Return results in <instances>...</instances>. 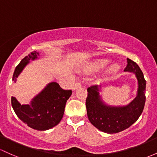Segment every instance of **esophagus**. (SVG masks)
Listing matches in <instances>:
<instances>
[{
  "label": "esophagus",
  "instance_id": "34e87169",
  "mask_svg": "<svg viewBox=\"0 0 157 157\" xmlns=\"http://www.w3.org/2000/svg\"><path fill=\"white\" fill-rule=\"evenodd\" d=\"M80 87H81V82H77L75 84V85L73 86V89H74V90H75V89H78V88H80Z\"/></svg>",
  "mask_w": 157,
  "mask_h": 157
}]
</instances>
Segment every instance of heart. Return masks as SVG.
<instances>
[{"label":"heart","mask_w":157,"mask_h":157,"mask_svg":"<svg viewBox=\"0 0 157 157\" xmlns=\"http://www.w3.org/2000/svg\"><path fill=\"white\" fill-rule=\"evenodd\" d=\"M108 61L106 59H98L97 61L94 62L92 65H91L89 69L90 70H98L100 68H102L107 64ZM118 69H119V67L117 65H113L109 68V71L111 73H115V72L118 71Z\"/></svg>","instance_id":"1"}]
</instances>
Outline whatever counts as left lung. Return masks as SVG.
Instances as JSON below:
<instances>
[{"instance_id": "8db88e82", "label": "left lung", "mask_w": 157, "mask_h": 157, "mask_svg": "<svg viewBox=\"0 0 157 157\" xmlns=\"http://www.w3.org/2000/svg\"><path fill=\"white\" fill-rule=\"evenodd\" d=\"M124 71L135 74L139 84L137 96L127 106H113L104 104L99 93L101 86H92L87 89L86 106L89 121L106 133H116L126 130L136 121L144 109L146 81L142 71L135 62L128 58Z\"/></svg>"}]
</instances>
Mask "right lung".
I'll list each match as a JSON object with an SVG mask.
<instances>
[{
  "label": "right lung",
  "mask_w": 157,
  "mask_h": 157,
  "mask_svg": "<svg viewBox=\"0 0 157 157\" xmlns=\"http://www.w3.org/2000/svg\"><path fill=\"white\" fill-rule=\"evenodd\" d=\"M39 55L36 51H33L20 62L13 74V81L16 82V78L30 60L37 59ZM71 93V90H64L57 82H52L48 84L30 104L21 105L14 97L11 98V104L17 116L27 126L34 130H47L57 125L62 120L65 104Z\"/></svg>",
  "instance_id": "obj_1"
}]
</instances>
